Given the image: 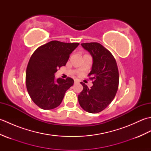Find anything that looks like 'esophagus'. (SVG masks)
Masks as SVG:
<instances>
[{
  "label": "esophagus",
  "mask_w": 151,
  "mask_h": 151,
  "mask_svg": "<svg viewBox=\"0 0 151 151\" xmlns=\"http://www.w3.org/2000/svg\"><path fill=\"white\" fill-rule=\"evenodd\" d=\"M75 83H77V82H78V81L77 79H75Z\"/></svg>",
  "instance_id": "obj_1"
}]
</instances>
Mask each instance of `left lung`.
I'll use <instances>...</instances> for the list:
<instances>
[{"label": "left lung", "mask_w": 151, "mask_h": 151, "mask_svg": "<svg viewBox=\"0 0 151 151\" xmlns=\"http://www.w3.org/2000/svg\"><path fill=\"white\" fill-rule=\"evenodd\" d=\"M81 45L93 58L92 69L88 76L93 81L89 88L81 82L83 90L78 95L81 106L86 111L97 114L102 111L114 100L118 89L119 70L114 56L99 43H86Z\"/></svg>", "instance_id": "8db88e82"}]
</instances>
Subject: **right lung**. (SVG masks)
I'll use <instances>...</instances> for the list:
<instances>
[{"label":"right lung","mask_w":151,"mask_h":151,"mask_svg":"<svg viewBox=\"0 0 151 151\" xmlns=\"http://www.w3.org/2000/svg\"><path fill=\"white\" fill-rule=\"evenodd\" d=\"M78 45L52 41L38 47L30 57L26 71L27 89L32 100L40 108L51 110L58 106L66 91L73 85V78L55 80L54 74L65 65Z\"/></svg>","instance_id":"right-lung-1"}]
</instances>
